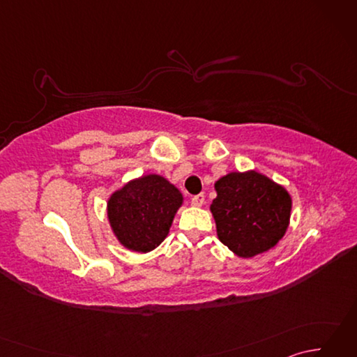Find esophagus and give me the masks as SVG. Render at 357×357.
Masks as SVG:
<instances>
[{
	"label": "esophagus",
	"instance_id": "1",
	"mask_svg": "<svg viewBox=\"0 0 357 357\" xmlns=\"http://www.w3.org/2000/svg\"><path fill=\"white\" fill-rule=\"evenodd\" d=\"M204 199H206V196H204L202 193H199V195H196V196H193L192 198V204L195 207H202V204H204Z\"/></svg>",
	"mask_w": 357,
	"mask_h": 357
}]
</instances>
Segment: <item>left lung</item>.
<instances>
[{
    "instance_id": "1",
    "label": "left lung",
    "mask_w": 357,
    "mask_h": 357,
    "mask_svg": "<svg viewBox=\"0 0 357 357\" xmlns=\"http://www.w3.org/2000/svg\"><path fill=\"white\" fill-rule=\"evenodd\" d=\"M210 211L219 241L248 259L275 248L291 218V196L284 185L256 170L230 172L215 183Z\"/></svg>"
}]
</instances>
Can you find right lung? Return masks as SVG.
I'll return each mask as SVG.
<instances>
[{
    "label": "right lung",
    "instance_id": "right-lung-1",
    "mask_svg": "<svg viewBox=\"0 0 357 357\" xmlns=\"http://www.w3.org/2000/svg\"><path fill=\"white\" fill-rule=\"evenodd\" d=\"M184 196L169 179L156 173L133 178L107 199L112 233L124 248L149 253L167 238Z\"/></svg>",
    "mask_w": 357,
    "mask_h": 357
}]
</instances>
